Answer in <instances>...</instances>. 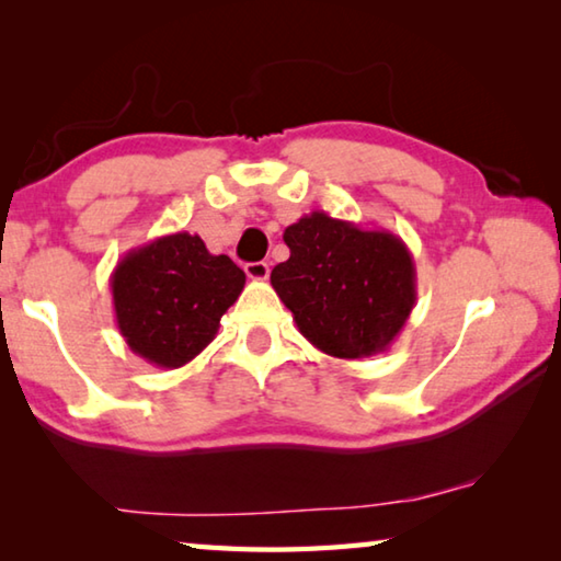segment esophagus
Masks as SVG:
<instances>
[{"mask_svg":"<svg viewBox=\"0 0 561 561\" xmlns=\"http://www.w3.org/2000/svg\"><path fill=\"white\" fill-rule=\"evenodd\" d=\"M244 274L254 282H264L270 277V264L267 262H250V264H244Z\"/></svg>","mask_w":561,"mask_h":561,"instance_id":"1","label":"esophagus"}]
</instances>
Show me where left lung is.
Here are the masks:
<instances>
[{"label":"left lung","instance_id":"obj_1","mask_svg":"<svg viewBox=\"0 0 561 561\" xmlns=\"http://www.w3.org/2000/svg\"><path fill=\"white\" fill-rule=\"evenodd\" d=\"M289 260L272 287L299 334L327 356L386 351L415 307V264L401 237L314 210L284 230Z\"/></svg>","mask_w":561,"mask_h":561}]
</instances>
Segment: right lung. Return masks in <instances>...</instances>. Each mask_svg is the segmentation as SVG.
<instances>
[{
	"label": "right lung",
	"instance_id": "1",
	"mask_svg": "<svg viewBox=\"0 0 561 561\" xmlns=\"http://www.w3.org/2000/svg\"><path fill=\"white\" fill-rule=\"evenodd\" d=\"M242 289L244 272L190 232L136 247L111 274L121 336L158 368H180L201 354Z\"/></svg>",
	"mask_w": 561,
	"mask_h": 561
}]
</instances>
